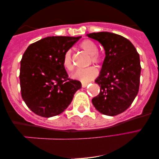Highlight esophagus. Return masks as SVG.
Instances as JSON below:
<instances>
[{
  "mask_svg": "<svg viewBox=\"0 0 159 159\" xmlns=\"http://www.w3.org/2000/svg\"><path fill=\"white\" fill-rule=\"evenodd\" d=\"M88 85V83H82V87H83V88H85V87H87V86Z\"/></svg>",
  "mask_w": 159,
  "mask_h": 159,
  "instance_id": "34e87169",
  "label": "esophagus"
}]
</instances>
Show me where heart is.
<instances>
[{
  "label": "heart",
  "mask_w": 159,
  "mask_h": 159,
  "mask_svg": "<svg viewBox=\"0 0 159 159\" xmlns=\"http://www.w3.org/2000/svg\"><path fill=\"white\" fill-rule=\"evenodd\" d=\"M80 48L86 53L90 55V62L94 64H100L102 61V56L98 52V46L94 41L91 39H84L80 43ZM62 65L66 70L71 71L73 69V62L72 59V52L67 50L64 53L62 58ZM98 70L93 66H90L86 68L78 69L72 75V77L75 80H80L82 82L87 83L97 77Z\"/></svg>",
  "instance_id": "1"
}]
</instances>
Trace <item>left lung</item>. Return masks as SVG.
I'll return each instance as SVG.
<instances>
[{
	"mask_svg": "<svg viewBox=\"0 0 159 159\" xmlns=\"http://www.w3.org/2000/svg\"><path fill=\"white\" fill-rule=\"evenodd\" d=\"M103 46L106 57L95 82L100 86L99 94L92 98L97 110L114 116L126 111L139 92V55L126 38L114 33L101 32L87 34Z\"/></svg>",
	"mask_w": 159,
	"mask_h": 159,
	"instance_id": "1",
	"label": "left lung"
}]
</instances>
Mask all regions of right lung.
<instances>
[{"instance_id": "1", "label": "right lung", "mask_w": 159, "mask_h": 159, "mask_svg": "<svg viewBox=\"0 0 159 159\" xmlns=\"http://www.w3.org/2000/svg\"><path fill=\"white\" fill-rule=\"evenodd\" d=\"M81 38L48 36L30 44L20 62L21 94L36 115L51 118L62 113L82 87L68 78L62 65L66 51Z\"/></svg>"}]
</instances>
